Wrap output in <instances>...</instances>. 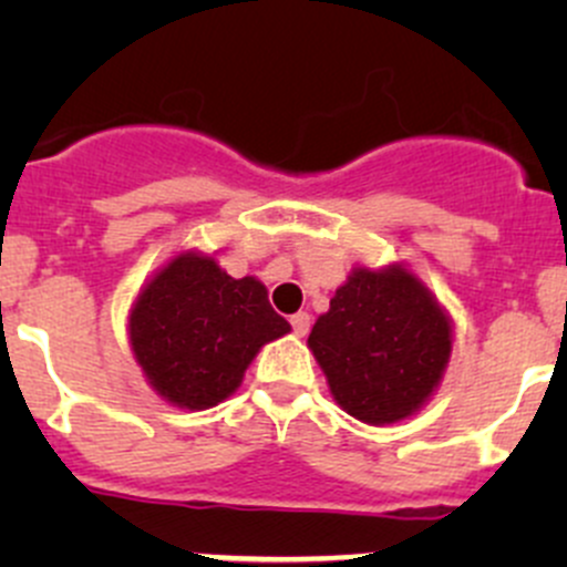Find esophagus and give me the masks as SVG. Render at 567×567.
<instances>
[{
  "instance_id": "obj_1",
  "label": "esophagus",
  "mask_w": 567,
  "mask_h": 567,
  "mask_svg": "<svg viewBox=\"0 0 567 567\" xmlns=\"http://www.w3.org/2000/svg\"><path fill=\"white\" fill-rule=\"evenodd\" d=\"M310 323H312V320H310V316H307V312H296V316L290 318V326H293V331L299 337H305L307 331H310Z\"/></svg>"
}]
</instances>
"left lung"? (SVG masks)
Here are the masks:
<instances>
[{
	"label": "left lung",
	"instance_id": "left-lung-1",
	"mask_svg": "<svg viewBox=\"0 0 567 567\" xmlns=\"http://www.w3.org/2000/svg\"><path fill=\"white\" fill-rule=\"evenodd\" d=\"M331 398L368 425L409 420L439 390L453 353V320L400 262L357 266L307 340Z\"/></svg>",
	"mask_w": 567,
	"mask_h": 567
}]
</instances>
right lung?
Masks as SVG:
<instances>
[{
  "label": "right lung",
  "instance_id": "right-lung-1",
  "mask_svg": "<svg viewBox=\"0 0 567 567\" xmlns=\"http://www.w3.org/2000/svg\"><path fill=\"white\" fill-rule=\"evenodd\" d=\"M288 331L260 279L230 277L203 251H181L158 268L128 312L131 351L147 384L188 411L230 398L257 351Z\"/></svg>",
  "mask_w": 567,
  "mask_h": 567
}]
</instances>
